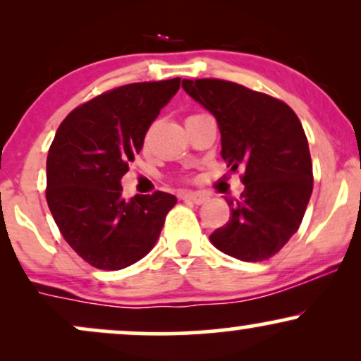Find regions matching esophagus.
I'll return each instance as SVG.
<instances>
[{
	"instance_id": "obj_1",
	"label": "esophagus",
	"mask_w": 361,
	"mask_h": 361,
	"mask_svg": "<svg viewBox=\"0 0 361 361\" xmlns=\"http://www.w3.org/2000/svg\"><path fill=\"white\" fill-rule=\"evenodd\" d=\"M181 200L192 202V204H195V205H202V204H205L207 200H209V197H207V195H204V193L185 192V193H181Z\"/></svg>"
}]
</instances>
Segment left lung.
Returning <instances> with one entry per match:
<instances>
[{
  "label": "left lung",
  "instance_id": "obj_1",
  "mask_svg": "<svg viewBox=\"0 0 361 361\" xmlns=\"http://www.w3.org/2000/svg\"><path fill=\"white\" fill-rule=\"evenodd\" d=\"M181 86L217 118L231 171L244 168V192L227 200L229 222L210 241L243 261L271 258L299 229L314 186L299 117L279 98L233 81L204 78Z\"/></svg>",
  "mask_w": 361,
  "mask_h": 361
}]
</instances>
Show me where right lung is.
Listing matches in <instances>:
<instances>
[{"label":"right lung","instance_id":"right-lung-1","mask_svg":"<svg viewBox=\"0 0 361 361\" xmlns=\"http://www.w3.org/2000/svg\"><path fill=\"white\" fill-rule=\"evenodd\" d=\"M180 81L111 88L76 106L57 128L45 198L66 243L91 267L122 270L146 256L176 204L166 192L123 200L120 180Z\"/></svg>","mask_w":361,"mask_h":361}]
</instances>
